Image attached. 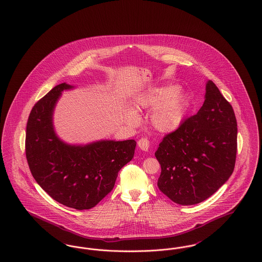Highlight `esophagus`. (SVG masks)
Wrapping results in <instances>:
<instances>
[{
    "label": "esophagus",
    "mask_w": 262,
    "mask_h": 262,
    "mask_svg": "<svg viewBox=\"0 0 262 262\" xmlns=\"http://www.w3.org/2000/svg\"><path fill=\"white\" fill-rule=\"evenodd\" d=\"M137 144H138V147L143 151H147L149 148V140L147 138H140L137 141Z\"/></svg>",
    "instance_id": "34e87169"
}]
</instances>
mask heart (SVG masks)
I'll return each instance as SVG.
<instances>
[{
	"mask_svg": "<svg viewBox=\"0 0 262 262\" xmlns=\"http://www.w3.org/2000/svg\"><path fill=\"white\" fill-rule=\"evenodd\" d=\"M187 95L177 85L163 84L146 88L137 95L134 112L125 113V121L132 126L140 124L137 114L150 111V124L161 135L174 133L184 122L187 110Z\"/></svg>",
	"mask_w": 262,
	"mask_h": 262,
	"instance_id": "obj_1",
	"label": "heart"
}]
</instances>
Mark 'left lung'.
Returning <instances> with one entry per match:
<instances>
[{
  "label": "left lung",
  "mask_w": 262,
  "mask_h": 262,
  "mask_svg": "<svg viewBox=\"0 0 262 262\" xmlns=\"http://www.w3.org/2000/svg\"><path fill=\"white\" fill-rule=\"evenodd\" d=\"M205 90L200 111L164 137L155 152L161 165L157 186L181 205L210 198L235 168L237 127L233 107L211 80Z\"/></svg>",
  "instance_id": "obj_1"
}]
</instances>
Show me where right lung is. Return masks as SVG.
Returning <instances> with one entry per match:
<instances>
[{"label": "right lung", "instance_id": "add662e5", "mask_svg": "<svg viewBox=\"0 0 262 262\" xmlns=\"http://www.w3.org/2000/svg\"><path fill=\"white\" fill-rule=\"evenodd\" d=\"M66 82L53 88L32 108L26 125L25 153L30 172L53 200L77 210L90 209L115 186L119 171L135 155L137 142L103 139L69 144L57 136L53 115Z\"/></svg>", "mask_w": 262, "mask_h": 262}]
</instances>
